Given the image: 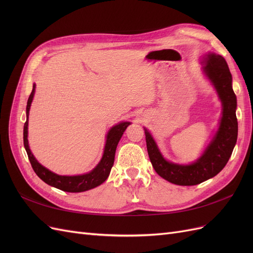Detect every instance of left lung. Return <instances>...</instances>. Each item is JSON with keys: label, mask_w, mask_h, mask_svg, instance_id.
<instances>
[{"label": "left lung", "mask_w": 253, "mask_h": 253, "mask_svg": "<svg viewBox=\"0 0 253 253\" xmlns=\"http://www.w3.org/2000/svg\"><path fill=\"white\" fill-rule=\"evenodd\" d=\"M204 71L216 88L223 103V117L215 137L196 163L181 166L167 162L151 134L144 129L148 154L153 168L159 176L175 185L194 186L217 175L227 165L236 143V96L232 89V76L225 58L215 53L207 55Z\"/></svg>", "instance_id": "obj_1"}]
</instances>
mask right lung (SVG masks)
I'll return each mask as SVG.
<instances>
[{"label": "right lung", "instance_id": "obj_1", "mask_svg": "<svg viewBox=\"0 0 253 253\" xmlns=\"http://www.w3.org/2000/svg\"><path fill=\"white\" fill-rule=\"evenodd\" d=\"M35 86L29 95L27 106H26V122L24 124V129H23V140H24V147L27 152L28 159L32 165L34 171L39 177L46 182L47 185L60 189L65 192H83V191H87L93 188L98 187L101 185L111 172L112 167L114 165L115 159V152H116L117 144L121 138L122 134L126 131V128L129 125V122H121V124L113 126L108 134V138H106V143L104 148V153L101 162L95 168V169L84 175H77V176H61L55 173L50 172L46 168L41 166L37 162L36 158L30 152L28 140H27V126H28V114L30 104H32L34 94H35Z\"/></svg>", "mask_w": 253, "mask_h": 253}]
</instances>
